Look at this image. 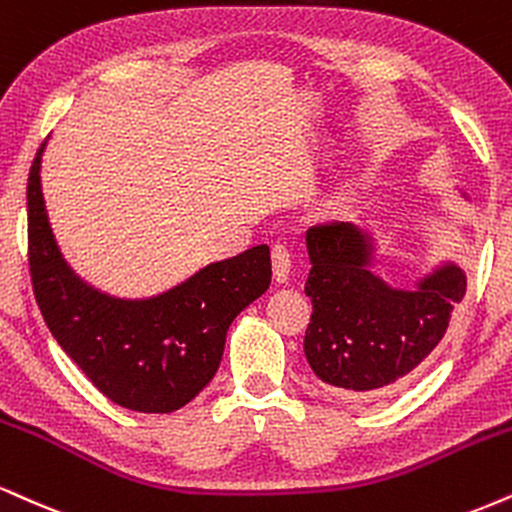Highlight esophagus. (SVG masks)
Listing matches in <instances>:
<instances>
[{
    "label": "esophagus",
    "mask_w": 512,
    "mask_h": 512,
    "mask_svg": "<svg viewBox=\"0 0 512 512\" xmlns=\"http://www.w3.org/2000/svg\"><path fill=\"white\" fill-rule=\"evenodd\" d=\"M272 262H274V279L279 283H286L288 274H291V250H288V245L283 243L274 245Z\"/></svg>",
    "instance_id": "34e87169"
}]
</instances>
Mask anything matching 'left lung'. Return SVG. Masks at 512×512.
Wrapping results in <instances>:
<instances>
[{
  "label": "left lung",
  "instance_id": "8db88e82",
  "mask_svg": "<svg viewBox=\"0 0 512 512\" xmlns=\"http://www.w3.org/2000/svg\"><path fill=\"white\" fill-rule=\"evenodd\" d=\"M455 190L472 205L465 188ZM305 245L312 319L303 348L312 372L353 400L396 389L446 334L465 295L463 264L441 255L422 274L391 283L377 272V238L353 221L310 226Z\"/></svg>",
  "mask_w": 512,
  "mask_h": 512
}]
</instances>
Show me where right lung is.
I'll return each instance as SVG.
<instances>
[{
  "label": "right lung",
  "mask_w": 512,
  "mask_h": 512,
  "mask_svg": "<svg viewBox=\"0 0 512 512\" xmlns=\"http://www.w3.org/2000/svg\"><path fill=\"white\" fill-rule=\"evenodd\" d=\"M28 176V252L42 317L92 384L121 408L174 412L217 374L229 326L272 283L267 245L197 269L162 293L121 298L66 262L42 195V155Z\"/></svg>",
  "instance_id": "right-lung-1"
}]
</instances>
